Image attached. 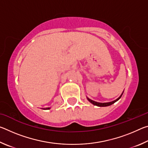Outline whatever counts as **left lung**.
Wrapping results in <instances>:
<instances>
[{
	"mask_svg": "<svg viewBox=\"0 0 148 148\" xmlns=\"http://www.w3.org/2000/svg\"><path fill=\"white\" fill-rule=\"evenodd\" d=\"M123 92H122V94L121 95V96H120V97H119V98H117L116 100H115V101H112V102H103V103H102V102H95V101H92V100H91L90 99L87 98V100H88V101H89L90 102H91V104H92L93 105H95V106H100V107H105V106H110V105L113 104L114 103H115V102H117V101H118V100L120 99V98H121V96H122V95H123Z\"/></svg>",
	"mask_w": 148,
	"mask_h": 148,
	"instance_id": "8db88e82",
	"label": "left lung"
}]
</instances>
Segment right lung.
<instances>
[{"mask_svg": "<svg viewBox=\"0 0 148 148\" xmlns=\"http://www.w3.org/2000/svg\"><path fill=\"white\" fill-rule=\"evenodd\" d=\"M44 110H49L50 109V108H43Z\"/></svg>", "mask_w": 148, "mask_h": 148, "instance_id": "add662e5", "label": "right lung"}]
</instances>
